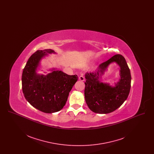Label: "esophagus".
<instances>
[{
	"label": "esophagus",
	"instance_id": "34e87169",
	"mask_svg": "<svg viewBox=\"0 0 154 154\" xmlns=\"http://www.w3.org/2000/svg\"><path fill=\"white\" fill-rule=\"evenodd\" d=\"M79 80L81 81H84L85 80V77L83 75H81L79 77Z\"/></svg>",
	"mask_w": 154,
	"mask_h": 154
}]
</instances>
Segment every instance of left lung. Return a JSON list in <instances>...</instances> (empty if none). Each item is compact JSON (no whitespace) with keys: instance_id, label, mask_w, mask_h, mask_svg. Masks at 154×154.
Listing matches in <instances>:
<instances>
[{"instance_id":"obj_1","label":"left lung","mask_w":154,"mask_h":154,"mask_svg":"<svg viewBox=\"0 0 154 154\" xmlns=\"http://www.w3.org/2000/svg\"><path fill=\"white\" fill-rule=\"evenodd\" d=\"M120 66L121 79L115 88L101 83L100 76L111 62ZM85 99L89 109L99 114H108L119 107L126 100L131 86V74L124 57L117 54L101 63L95 72L86 73Z\"/></svg>"}]
</instances>
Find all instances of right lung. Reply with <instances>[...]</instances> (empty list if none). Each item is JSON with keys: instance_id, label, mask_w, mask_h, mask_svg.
<instances>
[{"instance_id": "right-lung-1", "label": "right lung", "mask_w": 154, "mask_h": 154, "mask_svg": "<svg viewBox=\"0 0 154 154\" xmlns=\"http://www.w3.org/2000/svg\"><path fill=\"white\" fill-rule=\"evenodd\" d=\"M52 52L55 53L51 49L37 50L30 56L22 72V91L25 99L33 107L45 113L57 112L63 107L78 80L76 74L68 75L59 70L47 75L37 74L40 59Z\"/></svg>"}]
</instances>
